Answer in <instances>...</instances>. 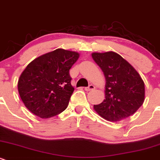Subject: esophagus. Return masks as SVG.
Instances as JSON below:
<instances>
[{"label":"esophagus","instance_id":"obj_1","mask_svg":"<svg viewBox=\"0 0 160 160\" xmlns=\"http://www.w3.org/2000/svg\"><path fill=\"white\" fill-rule=\"evenodd\" d=\"M95 88H96V87H95L93 85H89L88 87L85 88V91H91V90L95 89Z\"/></svg>","mask_w":160,"mask_h":160}]
</instances>
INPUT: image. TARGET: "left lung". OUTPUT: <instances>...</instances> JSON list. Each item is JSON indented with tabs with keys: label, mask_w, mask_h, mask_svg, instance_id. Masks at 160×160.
<instances>
[{
	"label": "left lung",
	"mask_w": 160,
	"mask_h": 160,
	"mask_svg": "<svg viewBox=\"0 0 160 160\" xmlns=\"http://www.w3.org/2000/svg\"><path fill=\"white\" fill-rule=\"evenodd\" d=\"M106 79L105 99L93 109L109 121L132 116L145 100V83L135 68L113 51L92 53Z\"/></svg>",
	"instance_id": "8db88e82"
}]
</instances>
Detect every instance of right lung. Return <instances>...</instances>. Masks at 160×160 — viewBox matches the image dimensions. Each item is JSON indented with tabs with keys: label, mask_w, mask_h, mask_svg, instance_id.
Listing matches in <instances>:
<instances>
[{
	"label": "right lung",
	"mask_w": 160,
	"mask_h": 160,
	"mask_svg": "<svg viewBox=\"0 0 160 160\" xmlns=\"http://www.w3.org/2000/svg\"><path fill=\"white\" fill-rule=\"evenodd\" d=\"M79 56L78 52L59 48L38 57L27 65L18 78V90L31 113L47 119L67 108L75 90L69 70Z\"/></svg>",
	"instance_id": "add662e5"
}]
</instances>
